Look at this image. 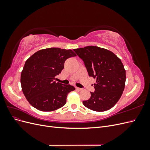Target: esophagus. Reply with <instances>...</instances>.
I'll list each match as a JSON object with an SVG mask.
<instances>
[{
    "label": "esophagus",
    "instance_id": "esophagus-1",
    "mask_svg": "<svg viewBox=\"0 0 150 150\" xmlns=\"http://www.w3.org/2000/svg\"><path fill=\"white\" fill-rule=\"evenodd\" d=\"M76 89L78 90V91H81V90H83L82 88H78V87H76Z\"/></svg>",
    "mask_w": 150,
    "mask_h": 150
}]
</instances>
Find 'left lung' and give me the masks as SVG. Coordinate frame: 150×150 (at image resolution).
<instances>
[{
  "label": "left lung",
  "mask_w": 150,
  "mask_h": 150,
  "mask_svg": "<svg viewBox=\"0 0 150 150\" xmlns=\"http://www.w3.org/2000/svg\"><path fill=\"white\" fill-rule=\"evenodd\" d=\"M84 63L89 76L96 78L94 92L83 102L84 105L95 111H105L114 106L123 92L126 71L115 54L106 49L86 46L74 49Z\"/></svg>",
  "instance_id": "1"
}]
</instances>
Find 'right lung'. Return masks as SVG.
I'll use <instances>...</instances> for the list:
<instances>
[{"mask_svg":"<svg viewBox=\"0 0 150 150\" xmlns=\"http://www.w3.org/2000/svg\"><path fill=\"white\" fill-rule=\"evenodd\" d=\"M76 56L71 49L51 47L35 52L25 61L21 83L32 106L39 111H52L65 105L67 94L75 88L54 79L64 69L67 59Z\"/></svg>","mask_w":150,"mask_h":150,"instance_id":"obj_1","label":"right lung"}]
</instances>
